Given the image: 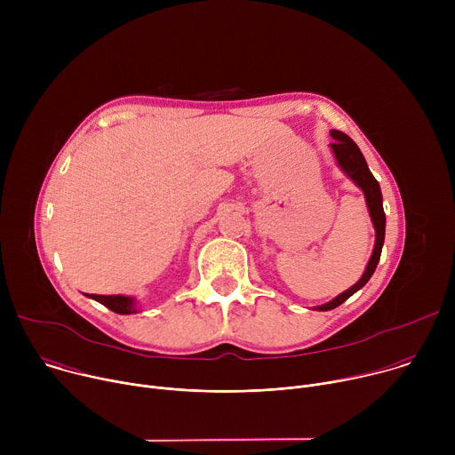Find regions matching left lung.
<instances>
[{
  "instance_id": "obj_1",
  "label": "left lung",
  "mask_w": 455,
  "mask_h": 455,
  "mask_svg": "<svg viewBox=\"0 0 455 455\" xmlns=\"http://www.w3.org/2000/svg\"><path fill=\"white\" fill-rule=\"evenodd\" d=\"M331 137H333L335 142L330 144V148L333 151V156H335L339 167L363 192L367 211H369V216H371V221H372V227H374L376 241H374L372 255H371L369 263L365 267V272L362 274L358 283H355L349 290L337 295L333 300L322 304V306H316L315 309H318V311L335 309L337 306L346 302L353 293H356L358 290H362L367 284V281L372 277V274L376 270V265H378L379 255H381V248H383V241H385V212H383V198H381L379 183L376 181V178L369 171L367 162H365L360 148L346 133L337 132V129H331Z\"/></svg>"
}]
</instances>
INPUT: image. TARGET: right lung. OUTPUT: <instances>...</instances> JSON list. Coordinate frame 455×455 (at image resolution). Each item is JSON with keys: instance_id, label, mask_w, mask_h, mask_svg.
Returning a JSON list of instances; mask_svg holds the SVG:
<instances>
[{"instance_id": "1", "label": "right lung", "mask_w": 455, "mask_h": 455, "mask_svg": "<svg viewBox=\"0 0 455 455\" xmlns=\"http://www.w3.org/2000/svg\"><path fill=\"white\" fill-rule=\"evenodd\" d=\"M90 299L100 302L102 306L109 307L111 311H115L118 315L139 313V302H137L135 297H127V295H92Z\"/></svg>"}]
</instances>
